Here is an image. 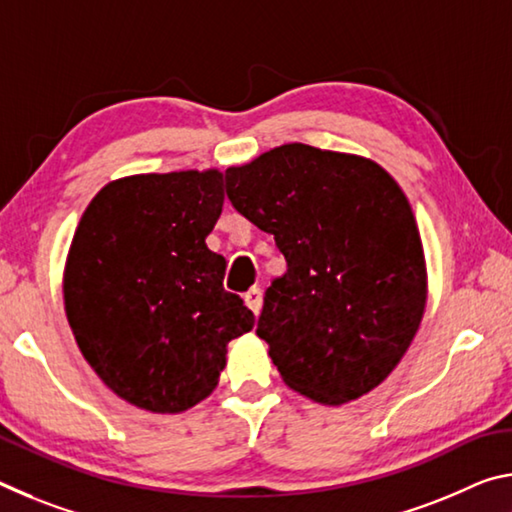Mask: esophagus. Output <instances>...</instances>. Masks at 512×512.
<instances>
[{"mask_svg": "<svg viewBox=\"0 0 512 512\" xmlns=\"http://www.w3.org/2000/svg\"><path fill=\"white\" fill-rule=\"evenodd\" d=\"M244 302H246V307L253 311L255 316H259V311H262V305H264V296H262V289H257V287H253L250 289L246 296H244Z\"/></svg>", "mask_w": 512, "mask_h": 512, "instance_id": "34e87169", "label": "esophagus"}]
</instances>
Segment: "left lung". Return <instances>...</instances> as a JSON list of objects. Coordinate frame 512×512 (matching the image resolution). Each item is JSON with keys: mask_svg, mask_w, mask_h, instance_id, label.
<instances>
[{"mask_svg": "<svg viewBox=\"0 0 512 512\" xmlns=\"http://www.w3.org/2000/svg\"><path fill=\"white\" fill-rule=\"evenodd\" d=\"M225 192L287 259L257 320L284 384L327 406L377 388L427 307V262L402 187L363 155L293 142L225 169Z\"/></svg>", "mask_w": 512, "mask_h": 512, "instance_id": "left-lung-1", "label": "left lung"}]
</instances>
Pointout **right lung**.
<instances>
[{
  "mask_svg": "<svg viewBox=\"0 0 512 512\" xmlns=\"http://www.w3.org/2000/svg\"><path fill=\"white\" fill-rule=\"evenodd\" d=\"M223 198L219 169L137 173L103 187L74 232L69 327L103 384L137 409L183 413L205 400L228 343L255 325L205 244Z\"/></svg>",
  "mask_w": 512,
  "mask_h": 512,
  "instance_id": "1",
  "label": "right lung"
}]
</instances>
